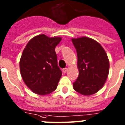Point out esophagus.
I'll use <instances>...</instances> for the list:
<instances>
[{"instance_id":"obj_1","label":"esophagus","mask_w":125,"mask_h":125,"mask_svg":"<svg viewBox=\"0 0 125 125\" xmlns=\"http://www.w3.org/2000/svg\"><path fill=\"white\" fill-rule=\"evenodd\" d=\"M67 71H68V68H64V69H62V72H63V73H66L67 72Z\"/></svg>"}]
</instances>
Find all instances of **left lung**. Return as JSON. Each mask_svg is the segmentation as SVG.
Here are the masks:
<instances>
[{
	"label": "left lung",
	"instance_id": "left-lung-1",
	"mask_svg": "<svg viewBox=\"0 0 125 125\" xmlns=\"http://www.w3.org/2000/svg\"><path fill=\"white\" fill-rule=\"evenodd\" d=\"M72 41L77 50L79 72L73 89L83 95L93 94L104 86L109 75L107 53L100 44L91 38H73Z\"/></svg>",
	"mask_w": 125,
	"mask_h": 125
}]
</instances>
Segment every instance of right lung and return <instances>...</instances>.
I'll list each match as a JSON object with an SVG mask.
<instances>
[{"label":"right lung","mask_w":125,"mask_h":125,"mask_svg":"<svg viewBox=\"0 0 125 125\" xmlns=\"http://www.w3.org/2000/svg\"><path fill=\"white\" fill-rule=\"evenodd\" d=\"M61 40L60 37L38 35L23 50L20 61V73L27 87L37 94H48L57 87L62 72L57 65L55 48Z\"/></svg>","instance_id":"add662e5"}]
</instances>
